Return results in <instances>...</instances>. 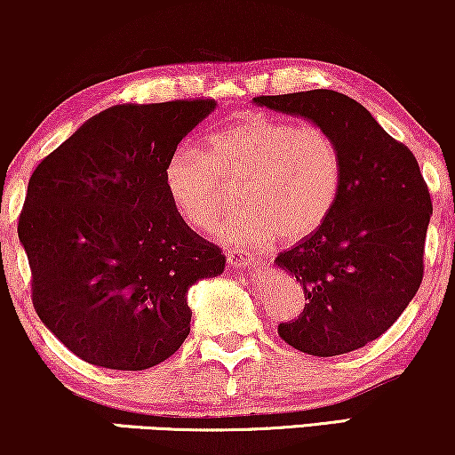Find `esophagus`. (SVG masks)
Segmentation results:
<instances>
[{
  "label": "esophagus",
  "mask_w": 455,
  "mask_h": 455,
  "mask_svg": "<svg viewBox=\"0 0 455 455\" xmlns=\"http://www.w3.org/2000/svg\"><path fill=\"white\" fill-rule=\"evenodd\" d=\"M228 263L232 267H254V265H259V259L242 257V254L228 252Z\"/></svg>",
  "instance_id": "34e87169"
}]
</instances>
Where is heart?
I'll use <instances>...</instances> for the list:
<instances>
[{"label": "heart", "mask_w": 455, "mask_h": 455, "mask_svg": "<svg viewBox=\"0 0 455 455\" xmlns=\"http://www.w3.org/2000/svg\"><path fill=\"white\" fill-rule=\"evenodd\" d=\"M344 159L319 124L251 114L213 132L207 153L182 142L164 170L167 196L195 229H211L240 184L242 207L223 223L228 244L300 242L321 229L338 203Z\"/></svg>", "instance_id": "heart-1"}]
</instances>
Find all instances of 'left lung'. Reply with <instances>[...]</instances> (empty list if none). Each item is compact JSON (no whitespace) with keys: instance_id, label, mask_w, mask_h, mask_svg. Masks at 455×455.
Wrapping results in <instances>:
<instances>
[{"instance_id":"left-lung-1","label":"left lung","mask_w":455,"mask_h":455,"mask_svg":"<svg viewBox=\"0 0 455 455\" xmlns=\"http://www.w3.org/2000/svg\"><path fill=\"white\" fill-rule=\"evenodd\" d=\"M254 103L327 128L344 159L331 215L275 259L307 300L296 319L279 323V338L310 356L358 350L387 331L420 288L433 203L419 161L338 91L260 95Z\"/></svg>"}]
</instances>
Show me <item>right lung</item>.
Instances as JSON below:
<instances>
[{"label":"right lung","mask_w":455,"mask_h":455,"mask_svg":"<svg viewBox=\"0 0 455 455\" xmlns=\"http://www.w3.org/2000/svg\"><path fill=\"white\" fill-rule=\"evenodd\" d=\"M213 109L215 99L114 105L30 176L18 238L33 307L84 363L116 371L164 363L190 333L188 288L226 267L164 184L172 151Z\"/></svg>","instance_id":"obj_1"}]
</instances>
